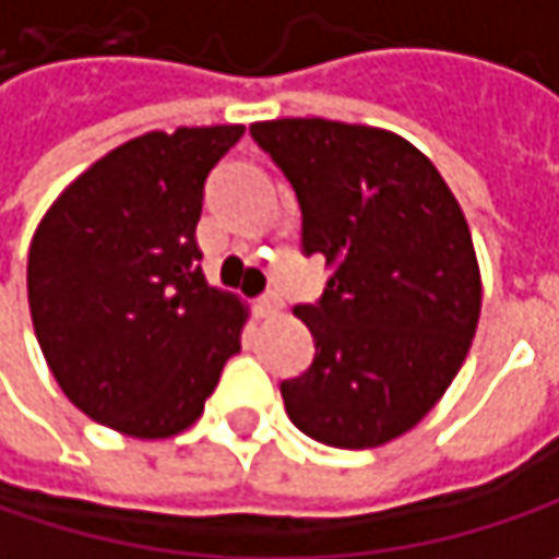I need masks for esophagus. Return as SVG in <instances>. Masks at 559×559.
Wrapping results in <instances>:
<instances>
[{"label":"esophagus","instance_id":"34e87169","mask_svg":"<svg viewBox=\"0 0 559 559\" xmlns=\"http://www.w3.org/2000/svg\"><path fill=\"white\" fill-rule=\"evenodd\" d=\"M281 307H284V304H281L278 294H265V297H259V300H255L259 317H278Z\"/></svg>","mask_w":559,"mask_h":559}]
</instances>
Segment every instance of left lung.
Here are the masks:
<instances>
[{"instance_id": "obj_1", "label": "left lung", "mask_w": 559, "mask_h": 559, "mask_svg": "<svg viewBox=\"0 0 559 559\" xmlns=\"http://www.w3.org/2000/svg\"><path fill=\"white\" fill-rule=\"evenodd\" d=\"M249 130L297 191L304 252L330 269L320 304L294 310L317 358L281 383L284 409L332 448L386 444L429 416L471 352L483 284L467 217L393 130L326 118Z\"/></svg>"}]
</instances>
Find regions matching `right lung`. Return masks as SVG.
<instances>
[{
	"label": "right lung",
	"instance_id": "right-lung-1",
	"mask_svg": "<svg viewBox=\"0 0 559 559\" xmlns=\"http://www.w3.org/2000/svg\"><path fill=\"white\" fill-rule=\"evenodd\" d=\"M242 124L150 130L92 163L27 249L31 323L50 374L88 419L173 438L204 413L249 307L201 272L204 181Z\"/></svg>",
	"mask_w": 559,
	"mask_h": 559
}]
</instances>
